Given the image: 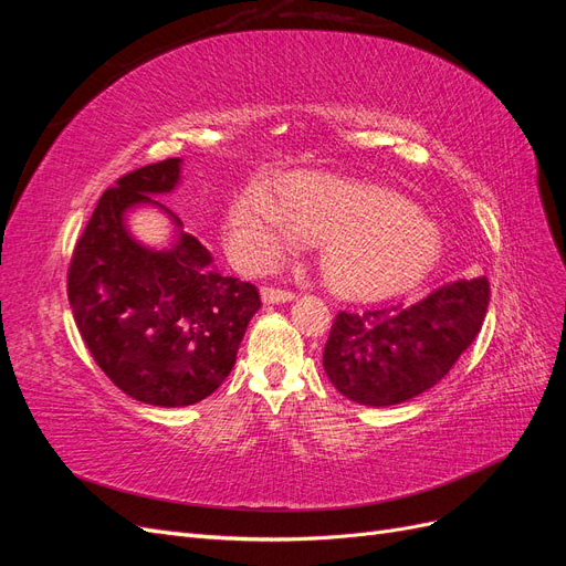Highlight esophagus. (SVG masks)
<instances>
[{
	"label": "esophagus",
	"mask_w": 566,
	"mask_h": 566,
	"mask_svg": "<svg viewBox=\"0 0 566 566\" xmlns=\"http://www.w3.org/2000/svg\"><path fill=\"white\" fill-rule=\"evenodd\" d=\"M262 300L266 304H281V302H293L295 293L290 290H281V287H262Z\"/></svg>",
	"instance_id": "obj_1"
}]
</instances>
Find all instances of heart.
<instances>
[{"label": "heart", "instance_id": "1", "mask_svg": "<svg viewBox=\"0 0 566 566\" xmlns=\"http://www.w3.org/2000/svg\"><path fill=\"white\" fill-rule=\"evenodd\" d=\"M281 198L250 184L229 210V245L250 269H269L306 238L318 241L325 283L342 297L403 293L441 254L434 221L403 196L368 181L325 172L287 175Z\"/></svg>", "mask_w": 566, "mask_h": 566}]
</instances>
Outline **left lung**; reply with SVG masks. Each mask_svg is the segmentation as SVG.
I'll return each mask as SVG.
<instances>
[{
  "mask_svg": "<svg viewBox=\"0 0 566 566\" xmlns=\"http://www.w3.org/2000/svg\"><path fill=\"white\" fill-rule=\"evenodd\" d=\"M489 281L443 283L410 306L339 312L323 349L335 389L361 406H394L434 387L482 331Z\"/></svg>",
  "mask_w": 566,
  "mask_h": 566,
  "instance_id": "8db88e82",
  "label": "left lung"
}]
</instances>
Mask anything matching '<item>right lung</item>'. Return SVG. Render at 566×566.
I'll return each mask as SVG.
<instances>
[{"instance_id": "1", "label": "right lung", "mask_w": 566, "mask_h": 566, "mask_svg": "<svg viewBox=\"0 0 566 566\" xmlns=\"http://www.w3.org/2000/svg\"><path fill=\"white\" fill-rule=\"evenodd\" d=\"M179 181V158L119 177L98 198L67 269V300L96 366L132 399L163 408L198 403L227 380L262 306L252 283L217 271L210 250L150 198ZM139 203L174 219L172 247L148 249L126 231L124 217Z\"/></svg>"}]
</instances>
